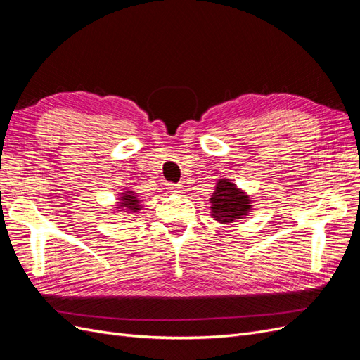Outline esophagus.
<instances>
[{
  "instance_id": "1",
  "label": "esophagus",
  "mask_w": 360,
  "mask_h": 360,
  "mask_svg": "<svg viewBox=\"0 0 360 360\" xmlns=\"http://www.w3.org/2000/svg\"><path fill=\"white\" fill-rule=\"evenodd\" d=\"M168 189H169V192H174V193H181L184 188L181 186V184H176V183H168Z\"/></svg>"
}]
</instances>
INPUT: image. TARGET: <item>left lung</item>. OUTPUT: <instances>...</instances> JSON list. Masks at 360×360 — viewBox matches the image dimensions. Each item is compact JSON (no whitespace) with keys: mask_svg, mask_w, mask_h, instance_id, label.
<instances>
[{"mask_svg":"<svg viewBox=\"0 0 360 360\" xmlns=\"http://www.w3.org/2000/svg\"><path fill=\"white\" fill-rule=\"evenodd\" d=\"M209 201L212 202V217L221 224H231L237 219H243L252 209L249 195L238 189L230 179L217 180Z\"/></svg>","mask_w":360,"mask_h":360,"instance_id":"left-lung-1","label":"left lung"}]
</instances>
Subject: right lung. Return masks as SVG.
<instances>
[{
  "label": "right lung",
  "mask_w": 360,
  "mask_h": 360,
  "mask_svg": "<svg viewBox=\"0 0 360 360\" xmlns=\"http://www.w3.org/2000/svg\"><path fill=\"white\" fill-rule=\"evenodd\" d=\"M115 209L130 210L129 213H135L143 209V204H141V200L138 198V195L134 191H126V192H122V197L118 198V205Z\"/></svg>",
  "instance_id": "1"
}]
</instances>
